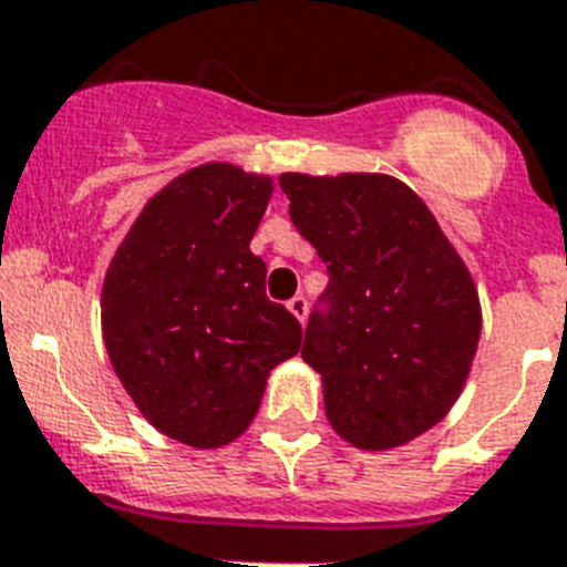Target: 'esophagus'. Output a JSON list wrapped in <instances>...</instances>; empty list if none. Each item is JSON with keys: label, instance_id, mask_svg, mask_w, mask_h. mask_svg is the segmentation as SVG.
<instances>
[{"label": "esophagus", "instance_id": "obj_1", "mask_svg": "<svg viewBox=\"0 0 567 567\" xmlns=\"http://www.w3.org/2000/svg\"><path fill=\"white\" fill-rule=\"evenodd\" d=\"M288 311L293 313V317H297L299 322H305V319H308V302H305V297H293V299H290Z\"/></svg>", "mask_w": 567, "mask_h": 567}]
</instances>
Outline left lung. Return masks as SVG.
Masks as SVG:
<instances>
[{
  "label": "left lung",
  "instance_id": "8db88e82",
  "mask_svg": "<svg viewBox=\"0 0 567 567\" xmlns=\"http://www.w3.org/2000/svg\"><path fill=\"white\" fill-rule=\"evenodd\" d=\"M279 185L331 277L302 344L328 422L359 451L408 445L445 420L474 365V277L396 176L282 174Z\"/></svg>",
  "mask_w": 567,
  "mask_h": 567
}]
</instances>
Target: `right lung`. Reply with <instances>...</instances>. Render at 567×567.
Listing matches in <instances>:
<instances>
[{"instance_id":"right-lung-1","label":"right lung","mask_w":567,"mask_h":567,"mask_svg":"<svg viewBox=\"0 0 567 567\" xmlns=\"http://www.w3.org/2000/svg\"><path fill=\"white\" fill-rule=\"evenodd\" d=\"M274 179L205 162L154 194L102 282V339L122 388L159 433L210 451L239 440L302 324L265 297L250 254Z\"/></svg>"}]
</instances>
